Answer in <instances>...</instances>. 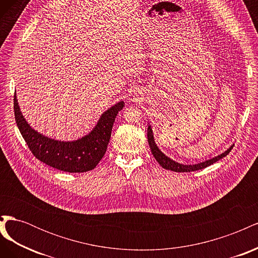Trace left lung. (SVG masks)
<instances>
[{
    "instance_id": "8db88e82",
    "label": "left lung",
    "mask_w": 258,
    "mask_h": 258,
    "mask_svg": "<svg viewBox=\"0 0 258 258\" xmlns=\"http://www.w3.org/2000/svg\"><path fill=\"white\" fill-rule=\"evenodd\" d=\"M147 140H148V144H150L151 147V151L152 154L155 157V159L157 160V162L159 165L163 168V169H167V170H171V171H174V172H191V171H197V170H201V169H205L211 165H213L214 162L218 161L220 159H222L225 156H227L229 154V152L231 151L232 146L229 148V150L226 151L225 153L221 154L216 156L215 158H212L210 160H207L205 162H201L198 163V165H192V166H185V165H181V163H177L173 160H171L170 158H168L165 154H162L159 148L157 147V145L155 144L154 141V137H153V131L151 129V126H148L147 128Z\"/></svg>"
}]
</instances>
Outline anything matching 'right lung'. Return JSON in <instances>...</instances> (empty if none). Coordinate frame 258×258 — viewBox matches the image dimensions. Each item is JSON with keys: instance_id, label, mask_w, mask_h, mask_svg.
<instances>
[{"instance_id": "1", "label": "right lung", "mask_w": 258, "mask_h": 258, "mask_svg": "<svg viewBox=\"0 0 258 258\" xmlns=\"http://www.w3.org/2000/svg\"><path fill=\"white\" fill-rule=\"evenodd\" d=\"M122 107L123 102H119L108 108L88 136L74 142H61L31 128L19 110L16 95L14 97L15 119L31 153L49 167L70 173L87 172L97 167L106 152L113 123Z\"/></svg>"}]
</instances>
